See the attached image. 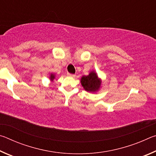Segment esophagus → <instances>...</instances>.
<instances>
[{"mask_svg": "<svg viewBox=\"0 0 156 156\" xmlns=\"http://www.w3.org/2000/svg\"><path fill=\"white\" fill-rule=\"evenodd\" d=\"M67 76H69V77H75L74 74H72V73H67Z\"/></svg>", "mask_w": 156, "mask_h": 156, "instance_id": "obj_1", "label": "esophagus"}]
</instances>
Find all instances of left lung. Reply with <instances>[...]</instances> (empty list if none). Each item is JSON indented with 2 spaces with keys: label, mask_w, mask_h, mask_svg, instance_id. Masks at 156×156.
<instances>
[{
  "label": "left lung",
  "mask_w": 156,
  "mask_h": 156,
  "mask_svg": "<svg viewBox=\"0 0 156 156\" xmlns=\"http://www.w3.org/2000/svg\"><path fill=\"white\" fill-rule=\"evenodd\" d=\"M80 83L84 90L91 93L98 91L102 85L101 78L98 77L95 71H91L87 76H82Z\"/></svg>",
  "instance_id": "8db88e82"
}]
</instances>
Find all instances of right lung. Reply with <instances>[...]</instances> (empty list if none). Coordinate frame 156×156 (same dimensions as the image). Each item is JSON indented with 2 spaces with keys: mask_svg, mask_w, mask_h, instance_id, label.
<instances>
[{
  "mask_svg": "<svg viewBox=\"0 0 156 156\" xmlns=\"http://www.w3.org/2000/svg\"><path fill=\"white\" fill-rule=\"evenodd\" d=\"M55 78H56V75H55V73H50L49 74V80H50L53 82L55 79Z\"/></svg>",
  "mask_w": 156,
  "mask_h": 156,
  "instance_id": "obj_1",
  "label": "right lung"
}]
</instances>
